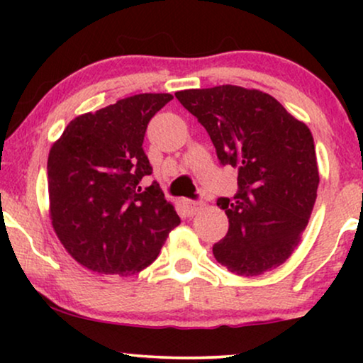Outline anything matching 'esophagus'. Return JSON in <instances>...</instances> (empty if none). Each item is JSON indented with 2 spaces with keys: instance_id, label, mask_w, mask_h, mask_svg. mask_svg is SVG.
Returning a JSON list of instances; mask_svg holds the SVG:
<instances>
[{
  "instance_id": "34e87169",
  "label": "esophagus",
  "mask_w": 363,
  "mask_h": 363,
  "mask_svg": "<svg viewBox=\"0 0 363 363\" xmlns=\"http://www.w3.org/2000/svg\"><path fill=\"white\" fill-rule=\"evenodd\" d=\"M183 206H185L188 215H196V213L201 210L203 203L198 200H183Z\"/></svg>"
}]
</instances>
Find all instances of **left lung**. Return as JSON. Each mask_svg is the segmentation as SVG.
Here are the masks:
<instances>
[{
	"label": "left lung",
	"instance_id": "left-lung-1",
	"mask_svg": "<svg viewBox=\"0 0 363 363\" xmlns=\"http://www.w3.org/2000/svg\"><path fill=\"white\" fill-rule=\"evenodd\" d=\"M206 128L221 165L238 168L235 198H218L230 220L213 246L221 266L257 276L286 262L299 245L317 198L314 138L269 94L240 86L175 94Z\"/></svg>",
	"mask_w": 363,
	"mask_h": 363
}]
</instances>
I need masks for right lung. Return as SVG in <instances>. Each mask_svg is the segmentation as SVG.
Masks as SVG:
<instances>
[{"instance_id":"add662e5","label":"right lung","mask_w":363,"mask_h":363,"mask_svg":"<svg viewBox=\"0 0 363 363\" xmlns=\"http://www.w3.org/2000/svg\"><path fill=\"white\" fill-rule=\"evenodd\" d=\"M172 94H137L69 122L48 158L49 215L66 251L99 274L130 276L157 259L175 208L143 152L150 118Z\"/></svg>"}]
</instances>
